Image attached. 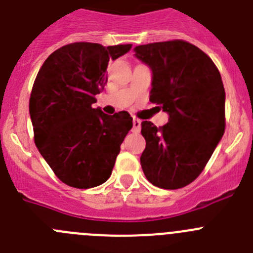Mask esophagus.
<instances>
[{
  "mask_svg": "<svg viewBox=\"0 0 253 253\" xmlns=\"http://www.w3.org/2000/svg\"><path fill=\"white\" fill-rule=\"evenodd\" d=\"M140 129H141V122L139 119H135V118H134V119H133V129H131V130H133L134 133H139V131H140Z\"/></svg>",
  "mask_w": 253,
  "mask_h": 253,
  "instance_id": "obj_1",
  "label": "esophagus"
}]
</instances>
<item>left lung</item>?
I'll use <instances>...</instances> for the list:
<instances>
[{"label":"left lung","mask_w":253,"mask_h":253,"mask_svg":"<svg viewBox=\"0 0 253 253\" xmlns=\"http://www.w3.org/2000/svg\"><path fill=\"white\" fill-rule=\"evenodd\" d=\"M134 56L151 71L150 102L169 115L156 128L141 123L146 146L140 164L146 179L175 190L194 181L225 133V89L210 57L185 41L136 45Z\"/></svg>","instance_id":"left-lung-1"}]
</instances>
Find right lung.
I'll list each match as a JSON object with an SVG mask.
<instances>
[{"instance_id":"obj_1","label":"right lung","mask_w":253,"mask_h":253,"mask_svg":"<svg viewBox=\"0 0 253 253\" xmlns=\"http://www.w3.org/2000/svg\"><path fill=\"white\" fill-rule=\"evenodd\" d=\"M131 44L77 42L61 47L41 67L30 98L35 143L61 181L89 189L109 179L120 145L131 128L128 112L108 115L93 108L110 59Z\"/></svg>"}]
</instances>
